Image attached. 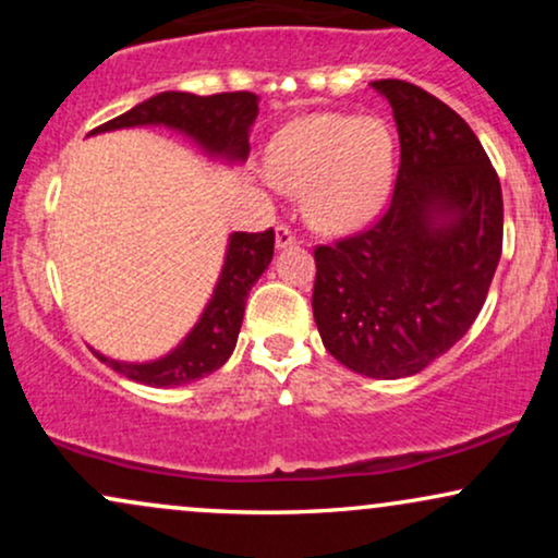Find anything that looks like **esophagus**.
Here are the masks:
<instances>
[{"label": "esophagus", "mask_w": 558, "mask_h": 558, "mask_svg": "<svg viewBox=\"0 0 558 558\" xmlns=\"http://www.w3.org/2000/svg\"><path fill=\"white\" fill-rule=\"evenodd\" d=\"M275 243H278V248L293 246V243H299V235L288 226H278L275 228Z\"/></svg>", "instance_id": "34e87169"}]
</instances>
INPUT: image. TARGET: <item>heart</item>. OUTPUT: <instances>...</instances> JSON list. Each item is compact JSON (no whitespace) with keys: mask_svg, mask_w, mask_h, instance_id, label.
Instances as JSON below:
<instances>
[{"mask_svg":"<svg viewBox=\"0 0 558 558\" xmlns=\"http://www.w3.org/2000/svg\"><path fill=\"white\" fill-rule=\"evenodd\" d=\"M396 141L380 118L317 112L296 120L267 149V175L304 191L312 226L328 233L360 228L377 213L393 178Z\"/></svg>","mask_w":558,"mask_h":558,"instance_id":"b5f03b06","label":"heart"}]
</instances>
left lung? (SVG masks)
Listing matches in <instances>:
<instances>
[{"instance_id":"8db88e82","label":"left lung","mask_w":558,"mask_h":558,"mask_svg":"<svg viewBox=\"0 0 558 558\" xmlns=\"http://www.w3.org/2000/svg\"><path fill=\"white\" fill-rule=\"evenodd\" d=\"M399 172L367 230L315 248L312 312L325 349L354 373L417 375L462 341L504 246L501 183L472 128L438 96L386 78Z\"/></svg>"}]
</instances>
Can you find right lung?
<instances>
[{"label": "right lung", "instance_id": "right-lung-1", "mask_svg": "<svg viewBox=\"0 0 558 558\" xmlns=\"http://www.w3.org/2000/svg\"><path fill=\"white\" fill-rule=\"evenodd\" d=\"M257 96L252 92H228L196 96L185 92H165L141 101L110 123L94 128L92 133L114 131L133 125H168L196 141L209 155L243 162L248 157V128L257 118ZM275 252V230L265 233H233L228 243L226 265L217 280L207 310L198 317L194 330L168 356L157 362L125 364L107 360L114 373L155 388H172L213 375L233 354L246 310V296L259 275L267 270Z\"/></svg>", "mask_w": 558, "mask_h": 558}]
</instances>
